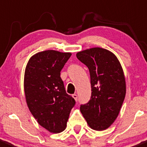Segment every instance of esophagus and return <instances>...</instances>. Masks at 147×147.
Instances as JSON below:
<instances>
[{
	"label": "esophagus",
	"instance_id": "obj_1",
	"mask_svg": "<svg viewBox=\"0 0 147 147\" xmlns=\"http://www.w3.org/2000/svg\"><path fill=\"white\" fill-rule=\"evenodd\" d=\"M72 97H73L74 99H75L76 101H77V100H78V96H77L76 94H74L73 96H72Z\"/></svg>",
	"mask_w": 147,
	"mask_h": 147
}]
</instances>
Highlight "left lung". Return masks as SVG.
Returning <instances> with one entry per match:
<instances>
[{"mask_svg": "<svg viewBox=\"0 0 147 147\" xmlns=\"http://www.w3.org/2000/svg\"><path fill=\"white\" fill-rule=\"evenodd\" d=\"M76 57L88 68L91 97L80 110L91 129H107L118 116L126 94L123 69L115 55L107 49L93 47L78 51Z\"/></svg>", "mask_w": 147, "mask_h": 147, "instance_id": "8db88e82", "label": "left lung"}]
</instances>
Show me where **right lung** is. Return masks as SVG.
<instances>
[{"label":"right lung","instance_id":"obj_1","mask_svg":"<svg viewBox=\"0 0 147 147\" xmlns=\"http://www.w3.org/2000/svg\"><path fill=\"white\" fill-rule=\"evenodd\" d=\"M71 53L46 50L30 57L25 71L24 90L29 110L51 133L66 129L75 100L65 90L60 72Z\"/></svg>","mask_w":147,"mask_h":147}]
</instances>
